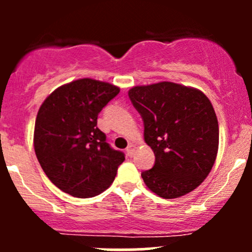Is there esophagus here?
<instances>
[{"mask_svg":"<svg viewBox=\"0 0 252 252\" xmlns=\"http://www.w3.org/2000/svg\"><path fill=\"white\" fill-rule=\"evenodd\" d=\"M134 152H135V145L129 144L128 147H126V154H128L129 157H131L134 155Z\"/></svg>","mask_w":252,"mask_h":252,"instance_id":"34e87169","label":"esophagus"}]
</instances>
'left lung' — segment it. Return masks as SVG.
Here are the masks:
<instances>
[{
  "instance_id": "1",
  "label": "left lung",
  "mask_w": 252,
  "mask_h": 252,
  "mask_svg": "<svg viewBox=\"0 0 252 252\" xmlns=\"http://www.w3.org/2000/svg\"><path fill=\"white\" fill-rule=\"evenodd\" d=\"M128 95L155 154L154 167L141 173L146 187L163 199L196 189L215 164L220 141L217 116L207 96L171 81L134 86Z\"/></svg>"
}]
</instances>
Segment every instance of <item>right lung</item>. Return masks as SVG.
I'll return each instance as SVG.
<instances>
[{"label":"right lung","mask_w":252,"mask_h":252,"mask_svg":"<svg viewBox=\"0 0 252 252\" xmlns=\"http://www.w3.org/2000/svg\"><path fill=\"white\" fill-rule=\"evenodd\" d=\"M118 86L84 78L60 86L42 102L34 130L37 161L62 191L80 199L110 188L126 159L97 128V116Z\"/></svg>","instance_id":"obj_1"}]
</instances>
